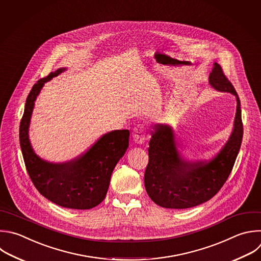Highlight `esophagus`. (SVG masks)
I'll return each instance as SVG.
<instances>
[{
    "label": "esophagus",
    "mask_w": 261,
    "mask_h": 261,
    "mask_svg": "<svg viewBox=\"0 0 261 261\" xmlns=\"http://www.w3.org/2000/svg\"><path fill=\"white\" fill-rule=\"evenodd\" d=\"M145 135H146V127L144 125L139 124L136 127H134L132 136H133V140L136 143H138V144L143 143L144 139H145Z\"/></svg>",
    "instance_id": "34e87169"
}]
</instances>
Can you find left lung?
Returning <instances> with one entry per match:
<instances>
[{
  "label": "left lung",
  "mask_w": 261,
  "mask_h": 261,
  "mask_svg": "<svg viewBox=\"0 0 261 261\" xmlns=\"http://www.w3.org/2000/svg\"><path fill=\"white\" fill-rule=\"evenodd\" d=\"M209 83L214 89L229 92L237 98L232 132L211 160L190 162L179 152L172 128L164 124L154 126L149 140L144 187L148 197L161 207L187 209L209 201L220 191L232 170L243 138L240 98L216 62L210 72Z\"/></svg>",
  "instance_id": "left-lung-1"
}]
</instances>
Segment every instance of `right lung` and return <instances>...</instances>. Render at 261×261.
Wrapping results in <instances>:
<instances>
[{"instance_id": "right-lung-1", "label": "right lung", "mask_w": 261, "mask_h": 261, "mask_svg": "<svg viewBox=\"0 0 261 261\" xmlns=\"http://www.w3.org/2000/svg\"><path fill=\"white\" fill-rule=\"evenodd\" d=\"M65 68L40 79L27 98L19 126V141L29 175L41 195L54 204L77 210L91 209L106 198L112 173L129 146V130L102 135L85 153L67 163H50L38 156L29 139L35 101L46 82Z\"/></svg>"}]
</instances>
